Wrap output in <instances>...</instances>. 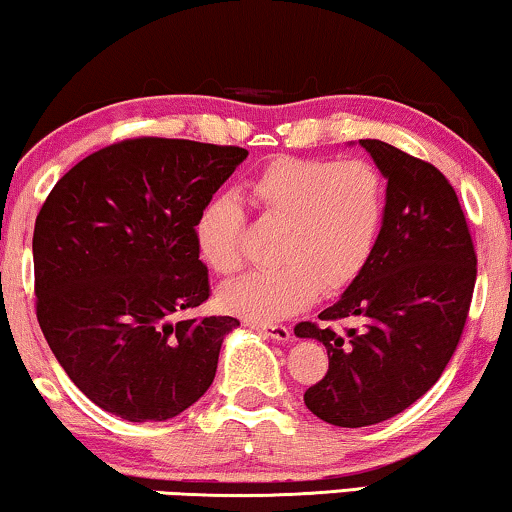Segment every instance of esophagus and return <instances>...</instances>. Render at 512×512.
I'll list each match as a JSON object with an SVG mask.
<instances>
[{
    "mask_svg": "<svg viewBox=\"0 0 512 512\" xmlns=\"http://www.w3.org/2000/svg\"><path fill=\"white\" fill-rule=\"evenodd\" d=\"M252 328H255V331H260L262 335H267V338L276 340V342H288L290 340V328L288 326H257V323H252Z\"/></svg>",
    "mask_w": 512,
    "mask_h": 512,
    "instance_id": "34e87169",
    "label": "esophagus"
}]
</instances>
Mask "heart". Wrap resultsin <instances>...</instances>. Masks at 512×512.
Here are the masks:
<instances>
[{"mask_svg": "<svg viewBox=\"0 0 512 512\" xmlns=\"http://www.w3.org/2000/svg\"><path fill=\"white\" fill-rule=\"evenodd\" d=\"M255 205L286 222L278 269L252 271L226 283L219 302L250 323H276L335 293L371 260L385 222L387 186L368 160L278 158L248 181ZM243 212L236 198H212L196 219L200 260L217 274L241 267Z\"/></svg>", "mask_w": 512, "mask_h": 512, "instance_id": "b5f03b06", "label": "heart"}]
</instances>
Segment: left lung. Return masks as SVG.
Listing matches in <instances>:
<instances>
[{"label":"left lung","instance_id":"8db88e82","mask_svg":"<svg viewBox=\"0 0 512 512\" xmlns=\"http://www.w3.org/2000/svg\"><path fill=\"white\" fill-rule=\"evenodd\" d=\"M359 146L387 179L385 222L364 271L319 319H357L364 328L295 326L297 338L328 349V373L304 404L340 428L383 423L437 383L461 340L477 276L468 224L444 174L385 141Z\"/></svg>","mask_w":512,"mask_h":512}]
</instances>
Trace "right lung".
Returning <instances> with one entry per match:
<instances>
[{
    "instance_id": "obj_1",
    "label": "right lung",
    "mask_w": 512,
    "mask_h": 512,
    "mask_svg": "<svg viewBox=\"0 0 512 512\" xmlns=\"http://www.w3.org/2000/svg\"><path fill=\"white\" fill-rule=\"evenodd\" d=\"M248 158L238 146L127 139L80 160L32 236L37 321L68 378L129 423L208 392L234 316L172 321L210 297L193 226Z\"/></svg>"
}]
</instances>
